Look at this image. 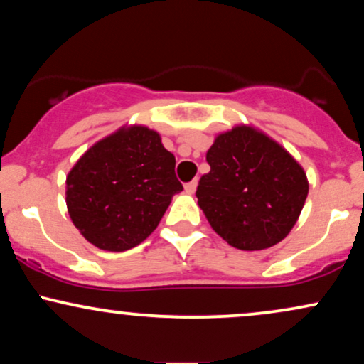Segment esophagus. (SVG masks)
<instances>
[{"instance_id":"obj_1","label":"esophagus","mask_w":364,"mask_h":364,"mask_svg":"<svg viewBox=\"0 0 364 364\" xmlns=\"http://www.w3.org/2000/svg\"><path fill=\"white\" fill-rule=\"evenodd\" d=\"M195 190H196V179H193V181H190V183H186V185H185V191L188 195H193Z\"/></svg>"}]
</instances>
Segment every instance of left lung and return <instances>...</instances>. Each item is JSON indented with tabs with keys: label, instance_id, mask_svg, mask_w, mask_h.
I'll list each match as a JSON object with an SVG mask.
<instances>
[{
	"label": "left lung",
	"instance_id": "1",
	"mask_svg": "<svg viewBox=\"0 0 364 364\" xmlns=\"http://www.w3.org/2000/svg\"><path fill=\"white\" fill-rule=\"evenodd\" d=\"M210 171L196 188L198 207L229 245L257 252L281 243L308 196L303 166L252 124L217 133L207 150Z\"/></svg>",
	"mask_w": 364,
	"mask_h": 364
}]
</instances>
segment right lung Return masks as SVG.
<instances>
[{
  "instance_id": "1",
  "label": "right lung",
  "mask_w": 364,
  "mask_h": 364,
  "mask_svg": "<svg viewBox=\"0 0 364 364\" xmlns=\"http://www.w3.org/2000/svg\"><path fill=\"white\" fill-rule=\"evenodd\" d=\"M176 159L145 124H124L95 141L66 176V208L89 243L127 252L152 235L183 190Z\"/></svg>"
}]
</instances>
